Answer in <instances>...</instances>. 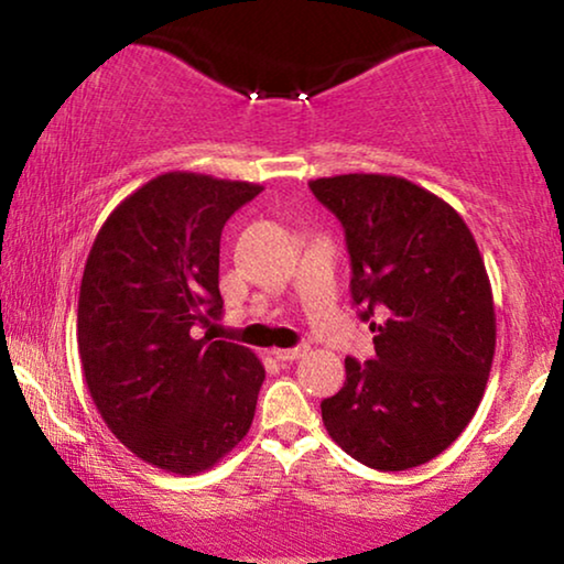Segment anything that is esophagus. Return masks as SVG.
Returning a JSON list of instances; mask_svg holds the SVG:
<instances>
[{"label":"esophagus","mask_w":564,"mask_h":564,"mask_svg":"<svg viewBox=\"0 0 564 564\" xmlns=\"http://www.w3.org/2000/svg\"><path fill=\"white\" fill-rule=\"evenodd\" d=\"M307 346H295V349H272V357L280 361H295L300 357H305Z\"/></svg>","instance_id":"esophagus-1"}]
</instances>
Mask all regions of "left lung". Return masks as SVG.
<instances>
[{
    "label": "left lung",
    "mask_w": 564,
    "mask_h": 564,
    "mask_svg": "<svg viewBox=\"0 0 564 564\" xmlns=\"http://www.w3.org/2000/svg\"><path fill=\"white\" fill-rule=\"evenodd\" d=\"M311 189L341 220L354 305L377 334L375 359L346 357L344 388L321 403L323 426L372 469L426 465L473 421L496 354V305L473 230L403 176H321Z\"/></svg>",
    "instance_id": "8db88e82"
}]
</instances>
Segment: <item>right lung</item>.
<instances>
[{
	"mask_svg": "<svg viewBox=\"0 0 564 564\" xmlns=\"http://www.w3.org/2000/svg\"><path fill=\"white\" fill-rule=\"evenodd\" d=\"M261 184L166 172L128 195L84 267L76 341L107 429L149 465L197 475L249 434L264 365L197 338L223 311L220 234Z\"/></svg>",
	"mask_w": 564,
	"mask_h": 564,
	"instance_id": "1",
	"label": "right lung"
}]
</instances>
